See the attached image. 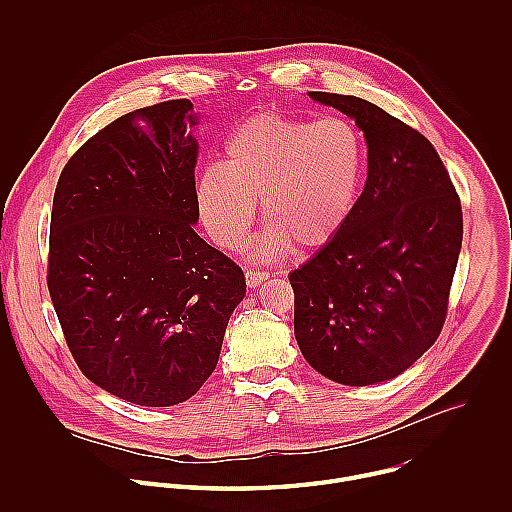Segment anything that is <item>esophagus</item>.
Returning <instances> with one entry per match:
<instances>
[{
  "label": "esophagus",
  "mask_w": 512,
  "mask_h": 512,
  "mask_svg": "<svg viewBox=\"0 0 512 512\" xmlns=\"http://www.w3.org/2000/svg\"><path fill=\"white\" fill-rule=\"evenodd\" d=\"M267 277H269L267 271H257V269H247V271H245V281H247L249 287L261 285Z\"/></svg>",
  "instance_id": "1"
}]
</instances>
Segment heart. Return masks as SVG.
<instances>
[{"instance_id": "heart-1", "label": "heart", "mask_w": 512, "mask_h": 512, "mask_svg": "<svg viewBox=\"0 0 512 512\" xmlns=\"http://www.w3.org/2000/svg\"><path fill=\"white\" fill-rule=\"evenodd\" d=\"M364 170V139L350 119L261 111L227 135L225 164L202 168L196 204L208 235L235 249L261 200L269 227L255 251L277 257L289 243L314 249L334 239L356 208Z\"/></svg>"}]
</instances>
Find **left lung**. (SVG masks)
<instances>
[{
    "label": "left lung",
    "instance_id": "8db88e82",
    "mask_svg": "<svg viewBox=\"0 0 512 512\" xmlns=\"http://www.w3.org/2000/svg\"><path fill=\"white\" fill-rule=\"evenodd\" d=\"M310 97L362 129L369 176L340 233L289 273L294 332L326 379L375 385L407 371L444 328L462 249V204L417 129L352 95Z\"/></svg>",
    "mask_w": 512,
    "mask_h": 512
}]
</instances>
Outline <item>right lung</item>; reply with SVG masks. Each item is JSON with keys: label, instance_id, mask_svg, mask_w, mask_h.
<instances>
[{"label": "right lung", "instance_id": "obj_1", "mask_svg": "<svg viewBox=\"0 0 512 512\" xmlns=\"http://www.w3.org/2000/svg\"><path fill=\"white\" fill-rule=\"evenodd\" d=\"M188 99L121 115L72 156L50 216L48 291L83 375L143 407L212 375L245 273L198 237Z\"/></svg>", "mask_w": 512, "mask_h": 512}]
</instances>
